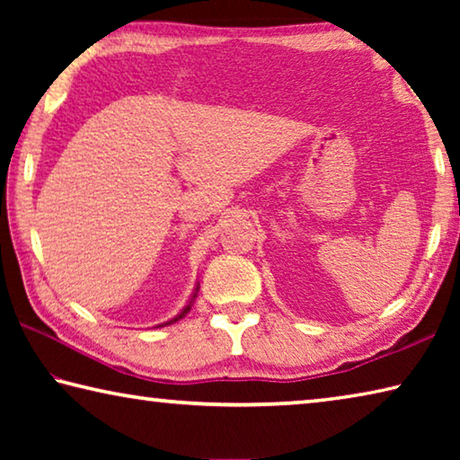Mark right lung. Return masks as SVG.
<instances>
[{
    "label": "right lung",
    "instance_id": "add662e5",
    "mask_svg": "<svg viewBox=\"0 0 460 460\" xmlns=\"http://www.w3.org/2000/svg\"><path fill=\"white\" fill-rule=\"evenodd\" d=\"M199 288H200V286L197 284V288H194V292H192V298L189 300V305H186V306L182 308V313H181V314H176V316L172 318V321H168V323H164V324H174L176 321H181V318H184L186 314H189V310H190V308H192V305H194V298H197V294H199ZM164 324H160V326H164Z\"/></svg>",
    "mask_w": 460,
    "mask_h": 460
}]
</instances>
